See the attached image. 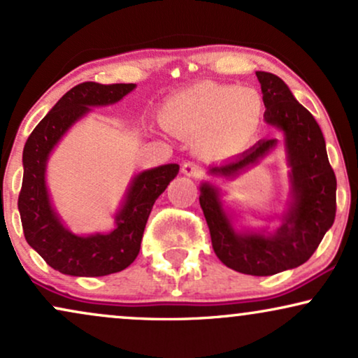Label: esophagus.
I'll list each match as a JSON object with an SVG mask.
<instances>
[{"mask_svg":"<svg viewBox=\"0 0 358 358\" xmlns=\"http://www.w3.org/2000/svg\"><path fill=\"white\" fill-rule=\"evenodd\" d=\"M182 174L189 176V178H201V176L204 174V171H202V166L199 162L187 161L182 164Z\"/></svg>","mask_w":358,"mask_h":358,"instance_id":"34e87169","label":"esophagus"}]
</instances>
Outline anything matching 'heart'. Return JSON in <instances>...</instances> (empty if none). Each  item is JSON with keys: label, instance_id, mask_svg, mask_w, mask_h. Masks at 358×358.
<instances>
[{"label": "heart", "instance_id": "obj_1", "mask_svg": "<svg viewBox=\"0 0 358 358\" xmlns=\"http://www.w3.org/2000/svg\"><path fill=\"white\" fill-rule=\"evenodd\" d=\"M262 99L250 87L202 83L172 96L162 108L164 127L178 134H201L214 148L232 149L249 143L257 132Z\"/></svg>", "mask_w": 358, "mask_h": 358}]
</instances>
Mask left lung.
Wrapping results in <instances>:
<instances>
[{"instance_id": "1", "label": "left lung", "mask_w": 358, "mask_h": 358, "mask_svg": "<svg viewBox=\"0 0 358 358\" xmlns=\"http://www.w3.org/2000/svg\"><path fill=\"white\" fill-rule=\"evenodd\" d=\"M255 76L262 87L264 117L285 134L294 204L284 226L273 236H264L234 231L220 206L217 189L209 184L201 186L199 202L220 262L249 275H273L307 262L332 227L337 210V179L314 116L294 98L279 76L264 71H257ZM277 143L275 138L260 141L245 154L226 164L213 166L209 172L219 178H234L266 156Z\"/></svg>"}]
</instances>
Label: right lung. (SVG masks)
<instances>
[{
	"label": "right lung",
	"instance_id": "add662e5",
	"mask_svg": "<svg viewBox=\"0 0 358 358\" xmlns=\"http://www.w3.org/2000/svg\"><path fill=\"white\" fill-rule=\"evenodd\" d=\"M134 87L132 83L99 85L92 81L74 86L41 119L24 144V174L17 197L23 232L28 244L46 260L48 266L61 273L103 277L131 266L139 254L154 202L179 172L178 164L141 172L117 215L116 229L109 234L74 236L56 217L44 182L46 159L52 148L83 114L90 111V106L117 103Z\"/></svg>",
	"mask_w": 358,
	"mask_h": 358
}]
</instances>
